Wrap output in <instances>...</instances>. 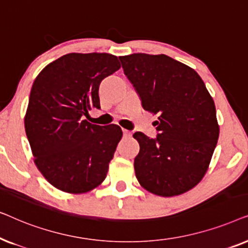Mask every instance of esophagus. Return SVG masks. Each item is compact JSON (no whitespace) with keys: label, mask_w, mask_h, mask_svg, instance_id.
<instances>
[{"label":"esophagus","mask_w":248,"mask_h":248,"mask_svg":"<svg viewBox=\"0 0 248 248\" xmlns=\"http://www.w3.org/2000/svg\"><path fill=\"white\" fill-rule=\"evenodd\" d=\"M123 134H124L125 138L132 137V132H130L128 130H125V128H123Z\"/></svg>","instance_id":"34e87169"}]
</instances>
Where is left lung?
<instances>
[{
	"label": "left lung",
	"mask_w": 248,
	"mask_h": 248,
	"mask_svg": "<svg viewBox=\"0 0 248 248\" xmlns=\"http://www.w3.org/2000/svg\"><path fill=\"white\" fill-rule=\"evenodd\" d=\"M143 109L159 114L157 138L142 132L134 170L142 187L159 196L189 191L208 170L219 138L216 106L201 77L164 54L120 56Z\"/></svg>",
	"instance_id": "obj_1"
}]
</instances>
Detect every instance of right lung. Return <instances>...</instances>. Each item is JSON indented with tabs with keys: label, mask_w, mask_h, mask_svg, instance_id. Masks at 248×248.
Masks as SVG:
<instances>
[{
	"label": "right lung",
	"mask_w": 248,
	"mask_h": 248,
	"mask_svg": "<svg viewBox=\"0 0 248 248\" xmlns=\"http://www.w3.org/2000/svg\"><path fill=\"white\" fill-rule=\"evenodd\" d=\"M121 67L107 53H70L44 67L33 81L25 128L33 161L49 184L80 194L106 178L123 132L83 116L100 108L99 84Z\"/></svg>",
	"instance_id": "obj_1"
}]
</instances>
